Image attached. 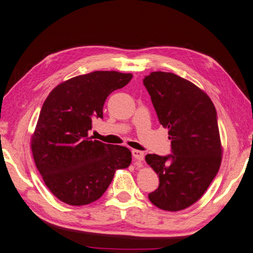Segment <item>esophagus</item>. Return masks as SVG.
Returning a JSON list of instances; mask_svg holds the SVG:
<instances>
[{
    "label": "esophagus",
    "instance_id": "1",
    "mask_svg": "<svg viewBox=\"0 0 253 253\" xmlns=\"http://www.w3.org/2000/svg\"><path fill=\"white\" fill-rule=\"evenodd\" d=\"M131 154L133 160L136 162H143L144 160V153L142 151H139V150H132L131 151Z\"/></svg>",
    "mask_w": 253,
    "mask_h": 253
}]
</instances>
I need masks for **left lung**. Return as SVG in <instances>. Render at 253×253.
<instances>
[{"label":"left lung","mask_w":253,"mask_h":253,"mask_svg":"<svg viewBox=\"0 0 253 253\" xmlns=\"http://www.w3.org/2000/svg\"><path fill=\"white\" fill-rule=\"evenodd\" d=\"M143 84L161 125L168 128L172 152L145 156L160 178L149 199L163 210H183L204 195L219 171L222 145L216 111L206 92L173 73L152 72Z\"/></svg>","instance_id":"left-lung-1"}]
</instances>
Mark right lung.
Wrapping results in <instances>:
<instances>
[{
  "label": "right lung",
  "mask_w": 253,
  "mask_h": 253,
  "mask_svg": "<svg viewBox=\"0 0 253 253\" xmlns=\"http://www.w3.org/2000/svg\"><path fill=\"white\" fill-rule=\"evenodd\" d=\"M130 73L95 71L56 86L43 103L31 138L35 165L48 190L72 206L97 201L117 169L127 168L131 152L88 136L93 119H102L111 92L126 86Z\"/></svg>",
  "instance_id": "add662e5"
}]
</instances>
